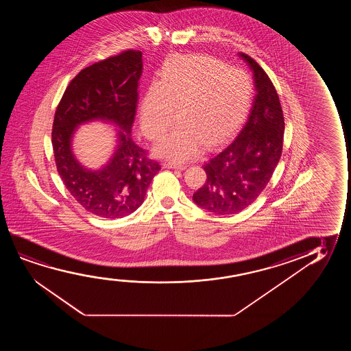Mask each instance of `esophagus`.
Masks as SVG:
<instances>
[{
	"label": "esophagus",
	"mask_w": 351,
	"mask_h": 351,
	"mask_svg": "<svg viewBox=\"0 0 351 351\" xmlns=\"http://www.w3.org/2000/svg\"><path fill=\"white\" fill-rule=\"evenodd\" d=\"M163 167L168 169H178V170H183V169L187 168L183 164L173 163V162H164Z\"/></svg>",
	"instance_id": "34e87169"
}]
</instances>
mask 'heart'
<instances>
[{
  "instance_id": "1",
  "label": "heart",
  "mask_w": 351,
  "mask_h": 351,
  "mask_svg": "<svg viewBox=\"0 0 351 351\" xmlns=\"http://www.w3.org/2000/svg\"><path fill=\"white\" fill-rule=\"evenodd\" d=\"M252 93L250 77L239 68L206 56H176L141 101V130L147 139H160L178 110L180 125L164 136L156 154L175 162L195 158L204 144H219L242 125Z\"/></svg>"
}]
</instances>
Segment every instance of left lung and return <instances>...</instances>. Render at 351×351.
I'll list each match as a JSON object with an SVG mask.
<instances>
[{"instance_id": "1", "label": "left lung", "mask_w": 351, "mask_h": 351, "mask_svg": "<svg viewBox=\"0 0 351 351\" xmlns=\"http://www.w3.org/2000/svg\"><path fill=\"white\" fill-rule=\"evenodd\" d=\"M240 55L254 73L256 95L248 120L202 165L206 182L193 194L195 204L216 215H234L252 205L272 178L283 149V110L274 82L255 60Z\"/></svg>"}]
</instances>
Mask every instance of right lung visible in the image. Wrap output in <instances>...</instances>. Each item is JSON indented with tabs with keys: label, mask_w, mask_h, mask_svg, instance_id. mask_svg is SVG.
Segmentation results:
<instances>
[{
	"label": "right lung",
	"mask_w": 351,
	"mask_h": 351,
	"mask_svg": "<svg viewBox=\"0 0 351 351\" xmlns=\"http://www.w3.org/2000/svg\"><path fill=\"white\" fill-rule=\"evenodd\" d=\"M141 58L139 50L127 49L84 68L69 82L53 116L51 143L58 175L77 204L101 218L134 212L160 170L158 162L130 136L139 98ZM95 118L112 120L123 130L110 164L90 172L73 158L70 139L77 124Z\"/></svg>",
	"instance_id": "right-lung-1"
}]
</instances>
